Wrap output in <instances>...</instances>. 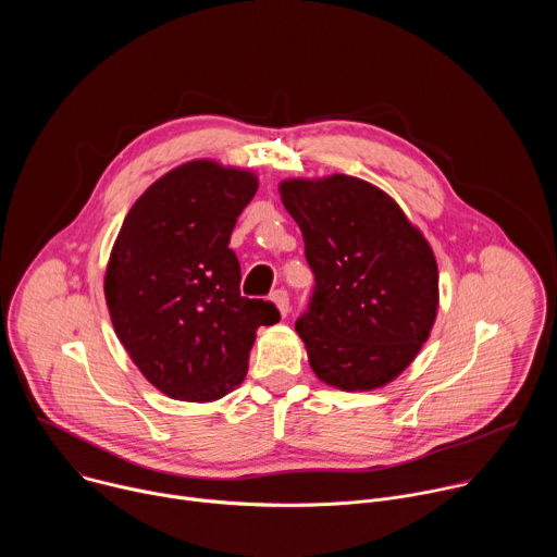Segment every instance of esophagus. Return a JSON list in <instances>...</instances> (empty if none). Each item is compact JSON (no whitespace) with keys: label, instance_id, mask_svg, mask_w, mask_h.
<instances>
[{"label":"esophagus","instance_id":"obj_1","mask_svg":"<svg viewBox=\"0 0 557 557\" xmlns=\"http://www.w3.org/2000/svg\"><path fill=\"white\" fill-rule=\"evenodd\" d=\"M271 299L275 301V306H277V310H280V314L282 317H286L288 314V310H290V301H288V293L284 290V288H277L273 295H271Z\"/></svg>","mask_w":557,"mask_h":557}]
</instances>
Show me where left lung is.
<instances>
[{
	"label": "left lung",
	"instance_id": "8db88e82",
	"mask_svg": "<svg viewBox=\"0 0 557 557\" xmlns=\"http://www.w3.org/2000/svg\"><path fill=\"white\" fill-rule=\"evenodd\" d=\"M280 196L314 275L295 322L310 368L348 392L385 385L412 363L436 320L430 245L387 194L352 176L286 181Z\"/></svg>",
	"mask_w": 557,
	"mask_h": 557
}]
</instances>
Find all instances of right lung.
Wrapping results in <instances>:
<instances>
[{
    "label": "right lung",
    "instance_id": "right-lung-1",
    "mask_svg": "<svg viewBox=\"0 0 557 557\" xmlns=\"http://www.w3.org/2000/svg\"><path fill=\"white\" fill-rule=\"evenodd\" d=\"M258 191L251 172L213 161L158 178L129 209L106 271V299L143 376L181 401H215L247 376L273 301L240 295L228 249L237 215Z\"/></svg>",
    "mask_w": 557,
    "mask_h": 557
}]
</instances>
